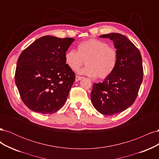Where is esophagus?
I'll list each match as a JSON object with an SVG mask.
<instances>
[{
  "mask_svg": "<svg viewBox=\"0 0 159 159\" xmlns=\"http://www.w3.org/2000/svg\"><path fill=\"white\" fill-rule=\"evenodd\" d=\"M82 78H83V77L79 76V75H76V77H75V81H78L81 80Z\"/></svg>",
  "mask_w": 159,
  "mask_h": 159,
  "instance_id": "34e87169",
  "label": "esophagus"
}]
</instances>
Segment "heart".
Segmentation results:
<instances>
[{
  "mask_svg": "<svg viewBox=\"0 0 159 159\" xmlns=\"http://www.w3.org/2000/svg\"><path fill=\"white\" fill-rule=\"evenodd\" d=\"M65 63L69 68L76 71L85 60L86 66L79 70L81 74L105 79L111 75L118 63V52L106 42L89 39L80 42L78 51L70 49L64 55Z\"/></svg>",
  "mask_w": 159,
  "mask_h": 159,
  "instance_id": "heart-1",
  "label": "heart"
}]
</instances>
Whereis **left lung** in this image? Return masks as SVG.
I'll use <instances>...</instances> for the list:
<instances>
[{
  "mask_svg": "<svg viewBox=\"0 0 159 159\" xmlns=\"http://www.w3.org/2000/svg\"><path fill=\"white\" fill-rule=\"evenodd\" d=\"M99 37L113 41L118 63L113 74L102 83L93 84L91 101L100 113L113 115L123 111L135 101L143 78L142 57L131 41L121 34Z\"/></svg>",
  "mask_w": 159,
  "mask_h": 159,
  "instance_id": "left-lung-1",
  "label": "left lung"
}]
</instances>
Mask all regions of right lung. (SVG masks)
Listing matches in <instances>:
<instances>
[{
    "label": "right lung",
    "mask_w": 159,
    "mask_h": 159,
    "mask_svg": "<svg viewBox=\"0 0 159 159\" xmlns=\"http://www.w3.org/2000/svg\"><path fill=\"white\" fill-rule=\"evenodd\" d=\"M74 40L44 36L19 56L15 83L22 102L33 111L52 114L64 106L75 78L64 55Z\"/></svg>",
    "instance_id": "add662e5"
}]
</instances>
